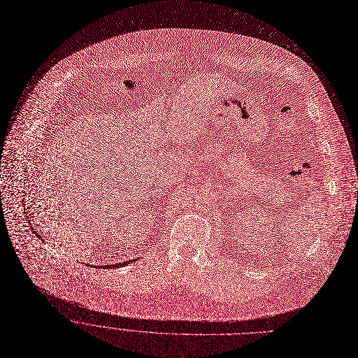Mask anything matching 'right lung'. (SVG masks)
Returning <instances> with one entry per match:
<instances>
[{
  "label": "right lung",
  "instance_id": "1",
  "mask_svg": "<svg viewBox=\"0 0 358 358\" xmlns=\"http://www.w3.org/2000/svg\"><path fill=\"white\" fill-rule=\"evenodd\" d=\"M128 262H131V261H125V262H122V264H120V265H115V266H121V265H125V264H128ZM108 266H113V265H108ZM114 268V266H113Z\"/></svg>",
  "mask_w": 358,
  "mask_h": 358
}]
</instances>
